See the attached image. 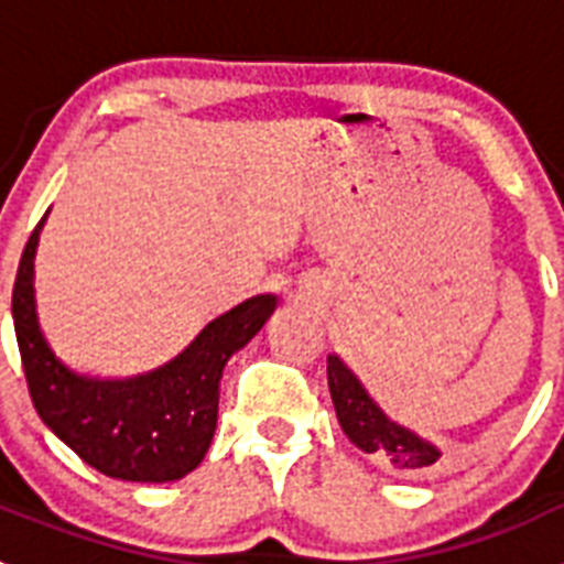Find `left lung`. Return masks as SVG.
Segmentation results:
<instances>
[{
    "instance_id": "obj_1",
    "label": "left lung",
    "mask_w": 564,
    "mask_h": 564,
    "mask_svg": "<svg viewBox=\"0 0 564 564\" xmlns=\"http://www.w3.org/2000/svg\"><path fill=\"white\" fill-rule=\"evenodd\" d=\"M327 383H330L333 406H336L344 435L350 437L358 449L378 455L401 475H421L435 468L441 452L432 443L421 441L415 432L403 430L383 415L376 401L364 392L358 378L338 361V356H327Z\"/></svg>"
}]
</instances>
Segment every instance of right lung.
<instances>
[{
	"label": "right lung",
	"instance_id": "right-lung-1",
	"mask_svg": "<svg viewBox=\"0 0 564 564\" xmlns=\"http://www.w3.org/2000/svg\"><path fill=\"white\" fill-rule=\"evenodd\" d=\"M42 226L44 220L30 234L13 285V327L39 417L101 475L132 482L181 480L212 446L223 367L265 325L276 296H253L214 318L161 370L127 381L76 376L39 330L33 257Z\"/></svg>",
	"mask_w": 564,
	"mask_h": 564
}]
</instances>
